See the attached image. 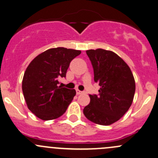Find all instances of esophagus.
<instances>
[{
    "label": "esophagus",
    "instance_id": "1",
    "mask_svg": "<svg viewBox=\"0 0 158 158\" xmlns=\"http://www.w3.org/2000/svg\"><path fill=\"white\" fill-rule=\"evenodd\" d=\"M76 94H78V95H79V94H82V93H83V92H82V91L79 90V89H76Z\"/></svg>",
    "mask_w": 158,
    "mask_h": 158
}]
</instances>
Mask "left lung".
<instances>
[{
  "mask_svg": "<svg viewBox=\"0 0 158 158\" xmlns=\"http://www.w3.org/2000/svg\"><path fill=\"white\" fill-rule=\"evenodd\" d=\"M94 69L99 94H89L90 103L83 109L88 119L108 126L118 121L130 107L135 91L133 75L117 54L101 48L86 51Z\"/></svg>",
  "mask_w": 158,
  "mask_h": 158,
  "instance_id": "obj_1",
  "label": "left lung"
}]
</instances>
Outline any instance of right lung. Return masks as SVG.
<instances>
[{
	"label": "right lung",
	"mask_w": 158,
	"mask_h": 158,
	"mask_svg": "<svg viewBox=\"0 0 158 158\" xmlns=\"http://www.w3.org/2000/svg\"><path fill=\"white\" fill-rule=\"evenodd\" d=\"M80 54L78 50L51 48L35 57L26 68L23 95L28 108L39 119H57L66 112L76 90L58 86V79L66 77L70 62Z\"/></svg>",
	"instance_id": "1"
}]
</instances>
